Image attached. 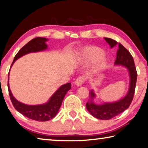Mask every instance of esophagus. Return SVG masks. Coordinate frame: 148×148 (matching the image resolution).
Segmentation results:
<instances>
[{"instance_id":"34e87169","label":"esophagus","mask_w":148,"mask_h":148,"mask_svg":"<svg viewBox=\"0 0 148 148\" xmlns=\"http://www.w3.org/2000/svg\"><path fill=\"white\" fill-rule=\"evenodd\" d=\"M85 79H86V77H84V76L78 77L76 79V81H75V85H76V86H78V87L81 86L82 85L84 84Z\"/></svg>"}]
</instances>
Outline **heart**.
Segmentation results:
<instances>
[{"mask_svg":"<svg viewBox=\"0 0 148 148\" xmlns=\"http://www.w3.org/2000/svg\"><path fill=\"white\" fill-rule=\"evenodd\" d=\"M103 55V51L97 47H85L81 51V61L84 63H90L97 61L95 71L99 72L104 69L106 59Z\"/></svg>","mask_w":148,"mask_h":148,"instance_id":"b5f03b06","label":"heart"}]
</instances>
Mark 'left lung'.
<instances>
[{"label": "left lung", "instance_id": "1", "mask_svg": "<svg viewBox=\"0 0 148 148\" xmlns=\"http://www.w3.org/2000/svg\"><path fill=\"white\" fill-rule=\"evenodd\" d=\"M105 40L110 45L111 48L118 44L115 65L126 67L129 74V87L127 95L119 101L112 102H104L101 104H95L93 100L96 97L93 90L90 91V99L86 103V108L92 116L99 119L108 120L123 112L129 107L133 99L134 90L137 79V72L135 68L134 59L131 54L124 46L117 44L114 40L104 38Z\"/></svg>", "mask_w": 148, "mask_h": 148}]
</instances>
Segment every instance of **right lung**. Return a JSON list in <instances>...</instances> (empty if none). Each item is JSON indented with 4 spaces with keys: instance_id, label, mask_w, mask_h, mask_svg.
Listing matches in <instances>:
<instances>
[{
    "instance_id": "obj_1",
    "label": "right lung",
    "mask_w": 148,
    "mask_h": 148,
    "mask_svg": "<svg viewBox=\"0 0 148 148\" xmlns=\"http://www.w3.org/2000/svg\"><path fill=\"white\" fill-rule=\"evenodd\" d=\"M47 40H48L46 38L37 37L29 41L15 56L11 67L17 59L25 55L46 50L47 48V45L46 44ZM8 87L12 104L17 111L29 119L39 121H46L56 116L65 95L67 93L69 90L71 89V84L67 83L62 85L54 92L46 103L38 105H28L18 101L15 99L12 93L9 86V82H8Z\"/></svg>"
}]
</instances>
